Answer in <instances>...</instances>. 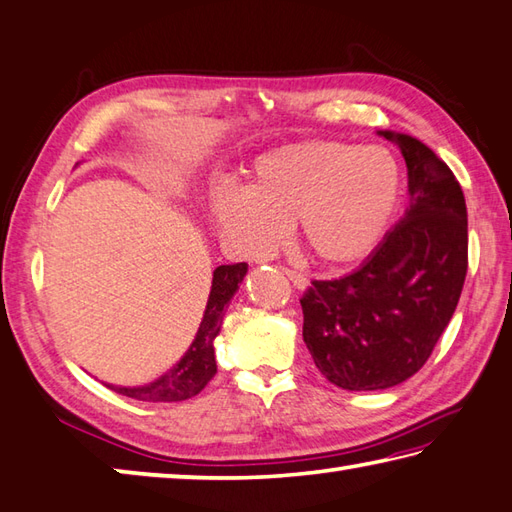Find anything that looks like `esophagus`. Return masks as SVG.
Segmentation results:
<instances>
[{
    "mask_svg": "<svg viewBox=\"0 0 512 512\" xmlns=\"http://www.w3.org/2000/svg\"><path fill=\"white\" fill-rule=\"evenodd\" d=\"M284 273H286L288 280L293 282V286H295V288H300V291H304V288L309 286V277H306L304 273H300V271H291V268H284Z\"/></svg>",
    "mask_w": 512,
    "mask_h": 512,
    "instance_id": "1",
    "label": "esophagus"
}]
</instances>
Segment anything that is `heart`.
Here are the masks:
<instances>
[{
    "instance_id": "obj_1",
    "label": "heart",
    "mask_w": 512,
    "mask_h": 512,
    "mask_svg": "<svg viewBox=\"0 0 512 512\" xmlns=\"http://www.w3.org/2000/svg\"><path fill=\"white\" fill-rule=\"evenodd\" d=\"M401 199V170L383 147L304 141L259 156L244 188L212 199L217 226L246 255H266L291 224L297 246L322 266L367 257Z\"/></svg>"
}]
</instances>
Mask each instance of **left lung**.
<instances>
[{"label": "left lung", "mask_w": 512, "mask_h": 512, "mask_svg": "<svg viewBox=\"0 0 512 512\" xmlns=\"http://www.w3.org/2000/svg\"><path fill=\"white\" fill-rule=\"evenodd\" d=\"M396 141L410 208L374 255L340 280L302 295V336L320 374L351 392L403 383L421 369L457 309L468 273V212L459 181L430 147Z\"/></svg>", "instance_id": "1"}]
</instances>
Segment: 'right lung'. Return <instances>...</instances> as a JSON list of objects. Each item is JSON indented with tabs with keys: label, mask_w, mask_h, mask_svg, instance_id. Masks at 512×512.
Masks as SVG:
<instances>
[{
	"label": "right lung",
	"mask_w": 512,
	"mask_h": 512,
	"mask_svg": "<svg viewBox=\"0 0 512 512\" xmlns=\"http://www.w3.org/2000/svg\"><path fill=\"white\" fill-rule=\"evenodd\" d=\"M246 271H248L246 262H241V264L219 266L215 275H212L208 306L199 324L197 338H194L188 353L179 360V365L147 387H111V389L123 396L136 398V401H147V403H179L197 396L201 389L210 383L212 376L217 374L215 347H212V340L217 338L226 306L239 288V282L244 280Z\"/></svg>",
	"instance_id": "1"
}]
</instances>
